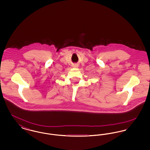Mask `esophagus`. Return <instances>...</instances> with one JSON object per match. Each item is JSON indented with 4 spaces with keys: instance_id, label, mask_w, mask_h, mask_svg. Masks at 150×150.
Returning a JSON list of instances; mask_svg holds the SVG:
<instances>
[{
    "instance_id": "obj_1",
    "label": "esophagus",
    "mask_w": 150,
    "mask_h": 150,
    "mask_svg": "<svg viewBox=\"0 0 150 150\" xmlns=\"http://www.w3.org/2000/svg\"><path fill=\"white\" fill-rule=\"evenodd\" d=\"M75 67H77V66H76V65H75Z\"/></svg>"
}]
</instances>
